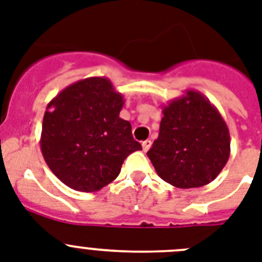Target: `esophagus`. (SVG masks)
I'll use <instances>...</instances> for the list:
<instances>
[{"label": "esophagus", "mask_w": 262, "mask_h": 262, "mask_svg": "<svg viewBox=\"0 0 262 262\" xmlns=\"http://www.w3.org/2000/svg\"><path fill=\"white\" fill-rule=\"evenodd\" d=\"M150 146H151L150 140H146V141L142 142V149H144V151H148L149 149H150Z\"/></svg>", "instance_id": "34e87169"}]
</instances>
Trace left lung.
<instances>
[{
	"label": "left lung",
	"mask_w": 262,
	"mask_h": 262,
	"mask_svg": "<svg viewBox=\"0 0 262 262\" xmlns=\"http://www.w3.org/2000/svg\"><path fill=\"white\" fill-rule=\"evenodd\" d=\"M158 138L146 153L157 174L176 188L212 182L230 156L228 125L217 107L197 90L162 106Z\"/></svg>",
	"instance_id": "obj_1"
}]
</instances>
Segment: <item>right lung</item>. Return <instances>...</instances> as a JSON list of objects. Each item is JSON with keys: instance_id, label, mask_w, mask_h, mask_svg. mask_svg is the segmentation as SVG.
I'll use <instances>...</instances> for the list:
<instances>
[{"instance_id": "obj_1", "label": "right lung", "mask_w": 262, "mask_h": 262, "mask_svg": "<svg viewBox=\"0 0 262 262\" xmlns=\"http://www.w3.org/2000/svg\"><path fill=\"white\" fill-rule=\"evenodd\" d=\"M125 101L105 77L67 86L46 106L41 151L57 179L78 192H97L117 179L127 156L142 146L120 117Z\"/></svg>"}]
</instances>
